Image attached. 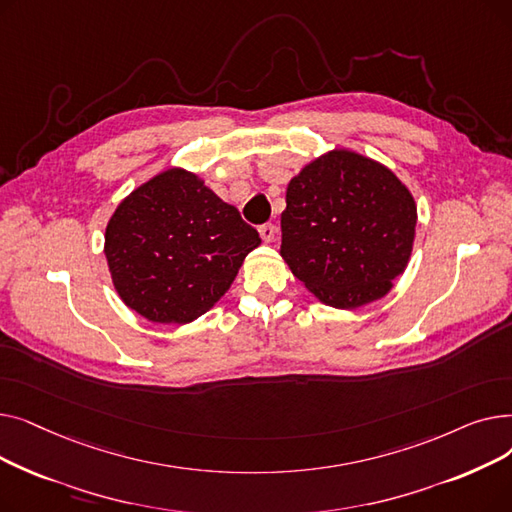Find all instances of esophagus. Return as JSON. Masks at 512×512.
Returning <instances> with one entry per match:
<instances>
[{
  "label": "esophagus",
  "mask_w": 512,
  "mask_h": 512,
  "mask_svg": "<svg viewBox=\"0 0 512 512\" xmlns=\"http://www.w3.org/2000/svg\"><path fill=\"white\" fill-rule=\"evenodd\" d=\"M259 234L263 238V242H272L276 236V226L274 224H263L259 226Z\"/></svg>",
  "instance_id": "obj_1"
}]
</instances>
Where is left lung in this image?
<instances>
[{
	"label": "left lung",
	"instance_id": "1",
	"mask_svg": "<svg viewBox=\"0 0 512 512\" xmlns=\"http://www.w3.org/2000/svg\"><path fill=\"white\" fill-rule=\"evenodd\" d=\"M280 224L290 272L321 303L357 309L386 297L405 272L417 205L380 161L334 149L288 182Z\"/></svg>",
	"mask_w": 512,
	"mask_h": 512
}]
</instances>
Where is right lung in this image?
I'll return each mask as SVG.
<instances>
[{"mask_svg":"<svg viewBox=\"0 0 512 512\" xmlns=\"http://www.w3.org/2000/svg\"><path fill=\"white\" fill-rule=\"evenodd\" d=\"M259 245L234 205L197 174L170 168L116 207L103 251L126 307L153 324H188L224 297Z\"/></svg>","mask_w":512,"mask_h":512,"instance_id":"right-lung-1","label":"right lung"}]
</instances>
